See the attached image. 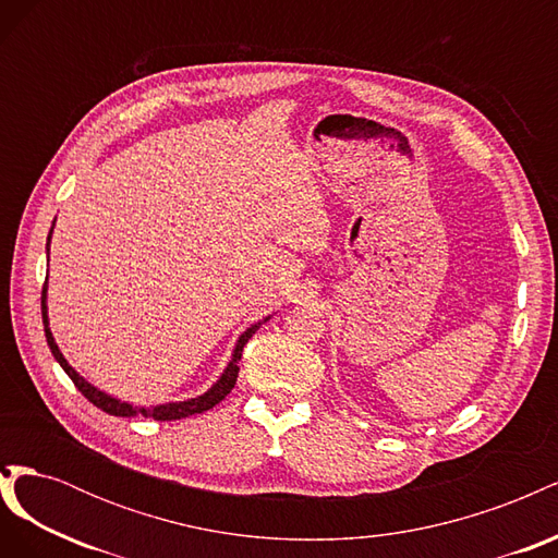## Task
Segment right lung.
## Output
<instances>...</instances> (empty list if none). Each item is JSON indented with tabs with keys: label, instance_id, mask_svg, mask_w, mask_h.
<instances>
[{
	"label": "right lung",
	"instance_id": "obj_1",
	"mask_svg": "<svg viewBox=\"0 0 558 558\" xmlns=\"http://www.w3.org/2000/svg\"><path fill=\"white\" fill-rule=\"evenodd\" d=\"M53 226H56V221H53ZM50 234H53V228H50V232H48V240H46V253L50 251ZM46 300H48V277H46L44 291H41V316H44L46 342H48V347H50V353H53L56 361L60 363V367L64 369V373L70 375V379L74 381V386L78 388V391H81L83 396H86V398L95 404V408H99V410L107 412V414H113V416H137V414H142V416H150V418H156V421H177V418H185V416H193V414H202V412H207V410L216 408V404L221 402V400L232 391V388H234V381H238V375H240V359H242L244 344L251 340V335L256 332V330L265 324V320H269V316H265L263 320H258V324L248 326V328L240 335L238 344H234V349H232V359H230V363L226 365L223 375L216 379V384H211L209 391H205V393L197 396V398H189V400L154 404V408H140V404H132V402H125V400H118V398H113V396H109V393H105V391H99L97 386H93L90 381L83 379V377L76 373V369H74L70 363H66V359L62 356L60 347L56 344V337H53V332H50V326H48V305H46Z\"/></svg>",
	"mask_w": 558,
	"mask_h": 558
}]
</instances>
